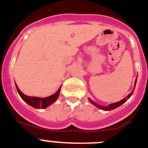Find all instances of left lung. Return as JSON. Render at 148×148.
Returning <instances> with one entry per match:
<instances>
[{"instance_id":"obj_1","label":"left lung","mask_w":148,"mask_h":148,"mask_svg":"<svg viewBox=\"0 0 148 148\" xmlns=\"http://www.w3.org/2000/svg\"><path fill=\"white\" fill-rule=\"evenodd\" d=\"M136 79H137V77H136ZM136 81H135V85H134V89H135V86H136ZM134 90H133L132 92H131L130 93V94L128 95L126 97H125V98L123 99V100H121V101H119V102H116V103H114L110 104V105L108 106H102L97 105V104H96L94 102V101H92V100H91L90 98H89V101H90V102L92 103L93 105H95V106H97L98 108H101V109H103V110H105V111H111V110H113V109H114V108H117V107H119V106H121L122 104L124 103L125 102H126L127 100H128V98H130V97H131V96L132 95L133 92H134Z\"/></svg>"}]
</instances>
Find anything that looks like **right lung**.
I'll return each instance as SVG.
<instances>
[{"label": "right lung", "mask_w": 148, "mask_h": 148, "mask_svg": "<svg viewBox=\"0 0 148 148\" xmlns=\"http://www.w3.org/2000/svg\"><path fill=\"white\" fill-rule=\"evenodd\" d=\"M16 88L18 92L19 95L21 97V98L25 101V103L28 104V105L32 106L36 108H45L46 107L49 106L51 104L55 102L57 100L58 97L59 96V93H60V89L59 88V90L55 93V94L49 96V97H44V98H41V97H29V96L25 95L23 92H20L19 88L17 87V84H15Z\"/></svg>", "instance_id": "right-lung-1"}]
</instances>
